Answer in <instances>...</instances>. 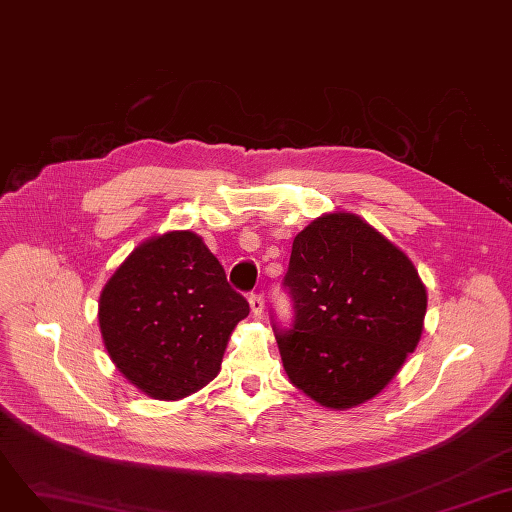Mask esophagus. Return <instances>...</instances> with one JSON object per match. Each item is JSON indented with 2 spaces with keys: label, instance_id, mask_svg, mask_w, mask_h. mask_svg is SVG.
Returning a JSON list of instances; mask_svg holds the SVG:
<instances>
[{
  "label": "esophagus",
  "instance_id": "34e87169",
  "mask_svg": "<svg viewBox=\"0 0 512 512\" xmlns=\"http://www.w3.org/2000/svg\"><path fill=\"white\" fill-rule=\"evenodd\" d=\"M249 306H251V312L255 316H261L263 314V308H266V301H263V295L257 293V295H251L249 297Z\"/></svg>",
  "mask_w": 512,
  "mask_h": 512
}]
</instances>
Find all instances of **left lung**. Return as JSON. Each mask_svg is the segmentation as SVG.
Segmentation results:
<instances>
[{
	"instance_id": "obj_1",
	"label": "left lung",
	"mask_w": 512,
	"mask_h": 512,
	"mask_svg": "<svg viewBox=\"0 0 512 512\" xmlns=\"http://www.w3.org/2000/svg\"><path fill=\"white\" fill-rule=\"evenodd\" d=\"M285 287L295 320L274 327L289 380L344 411L380 394L424 331L428 295L413 261L354 213H325L293 240Z\"/></svg>"
}]
</instances>
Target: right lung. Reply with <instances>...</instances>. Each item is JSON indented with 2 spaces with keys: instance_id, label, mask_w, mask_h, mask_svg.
<instances>
[{
  "instance_id": "add662e5",
  "label": "right lung",
  "mask_w": 512,
  "mask_h": 512,
  "mask_svg": "<svg viewBox=\"0 0 512 512\" xmlns=\"http://www.w3.org/2000/svg\"><path fill=\"white\" fill-rule=\"evenodd\" d=\"M249 304L227 285L204 240L175 230L141 242L99 299L111 363L158 401H179L215 380Z\"/></svg>"
}]
</instances>
